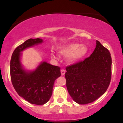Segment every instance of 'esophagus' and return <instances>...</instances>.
Segmentation results:
<instances>
[{"label": "esophagus", "instance_id": "obj_1", "mask_svg": "<svg viewBox=\"0 0 123 123\" xmlns=\"http://www.w3.org/2000/svg\"><path fill=\"white\" fill-rule=\"evenodd\" d=\"M61 75L63 76L65 74L66 71H65V70H64V69H61Z\"/></svg>", "mask_w": 123, "mask_h": 123}]
</instances>
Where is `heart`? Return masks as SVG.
I'll use <instances>...</instances> for the list:
<instances>
[{"instance_id":"b5f03b06","label":"heart","mask_w":123,"mask_h":123,"mask_svg":"<svg viewBox=\"0 0 123 123\" xmlns=\"http://www.w3.org/2000/svg\"><path fill=\"white\" fill-rule=\"evenodd\" d=\"M88 53V49L86 45L74 43L61 46L59 50V53L65 57H69L70 62H75L85 57ZM51 57L55 58L53 53L51 54Z\"/></svg>"}]
</instances>
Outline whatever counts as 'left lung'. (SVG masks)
Listing matches in <instances>:
<instances>
[{"mask_svg":"<svg viewBox=\"0 0 123 123\" xmlns=\"http://www.w3.org/2000/svg\"><path fill=\"white\" fill-rule=\"evenodd\" d=\"M66 87L74 102L91 103L106 92L111 75V58L106 48L97 40L90 57L66 68Z\"/></svg>","mask_w":123,"mask_h":123,"instance_id":"obj_1","label":"left lung"}]
</instances>
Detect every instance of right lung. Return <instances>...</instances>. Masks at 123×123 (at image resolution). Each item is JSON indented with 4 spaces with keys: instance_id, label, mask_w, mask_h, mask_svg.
I'll list each match as a JSON object with an SVG mask.
<instances>
[{
    "instance_id": "1",
    "label": "right lung",
    "mask_w": 123,
    "mask_h": 123,
    "mask_svg": "<svg viewBox=\"0 0 123 123\" xmlns=\"http://www.w3.org/2000/svg\"><path fill=\"white\" fill-rule=\"evenodd\" d=\"M41 39H29L14 51L10 61L11 80L20 97L32 104L44 105L52 95L54 83L61 76L60 68L42 62L33 71L25 70L21 63V51L42 43Z\"/></svg>"
}]
</instances>
